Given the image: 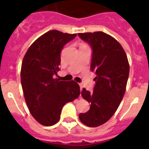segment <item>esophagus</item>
Returning a JSON list of instances; mask_svg holds the SVG:
<instances>
[{"instance_id":"1","label":"esophagus","mask_w":149,"mask_h":149,"mask_svg":"<svg viewBox=\"0 0 149 149\" xmlns=\"http://www.w3.org/2000/svg\"><path fill=\"white\" fill-rule=\"evenodd\" d=\"M79 85H80V89H81V90H82V89H83V85L81 84H80Z\"/></svg>"}]
</instances>
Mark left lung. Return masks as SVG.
<instances>
[{
    "instance_id": "8db88e82",
    "label": "left lung",
    "mask_w": 149,
    "mask_h": 149,
    "mask_svg": "<svg viewBox=\"0 0 149 149\" xmlns=\"http://www.w3.org/2000/svg\"><path fill=\"white\" fill-rule=\"evenodd\" d=\"M93 49L90 69L96 74L93 93L84 88L82 97L90 109L79 114L82 123L98 127L107 122L119 107L125 93L129 76L128 60L118 41L104 32L78 33Z\"/></svg>"
}]
</instances>
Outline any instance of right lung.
<instances>
[{
  "mask_svg": "<svg viewBox=\"0 0 149 149\" xmlns=\"http://www.w3.org/2000/svg\"><path fill=\"white\" fill-rule=\"evenodd\" d=\"M76 36L50 30L38 38L24 56L21 69L24 95L31 115L42 125L58 122L63 106L80 95L75 81L55 78L60 69L62 49Z\"/></svg>",
  "mask_w": 149,
  "mask_h": 149,
  "instance_id": "1",
  "label": "right lung"
}]
</instances>
